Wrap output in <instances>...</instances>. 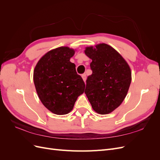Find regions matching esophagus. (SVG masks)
I'll return each instance as SVG.
<instances>
[{
  "label": "esophagus",
  "mask_w": 160,
  "mask_h": 160,
  "mask_svg": "<svg viewBox=\"0 0 160 160\" xmlns=\"http://www.w3.org/2000/svg\"><path fill=\"white\" fill-rule=\"evenodd\" d=\"M82 78H83V81H84V82L85 83V81H86V79H87V77H86V75L85 74H83L82 75Z\"/></svg>",
  "instance_id": "obj_1"
}]
</instances>
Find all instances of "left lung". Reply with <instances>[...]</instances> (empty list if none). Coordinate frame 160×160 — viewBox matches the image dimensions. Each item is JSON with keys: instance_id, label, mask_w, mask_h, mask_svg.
<instances>
[{"instance_id": "left-lung-1", "label": "left lung", "mask_w": 160, "mask_h": 160, "mask_svg": "<svg viewBox=\"0 0 160 160\" xmlns=\"http://www.w3.org/2000/svg\"><path fill=\"white\" fill-rule=\"evenodd\" d=\"M85 53L92 59L93 72L86 81L85 93L97 113H109L127 95L132 81L129 67L117 51L105 43L87 47Z\"/></svg>"}]
</instances>
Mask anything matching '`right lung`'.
<instances>
[{"label": "right lung", "mask_w": 160, "mask_h": 160, "mask_svg": "<svg viewBox=\"0 0 160 160\" xmlns=\"http://www.w3.org/2000/svg\"><path fill=\"white\" fill-rule=\"evenodd\" d=\"M75 51L61 47L51 50L38 61L33 80L42 103L53 113L65 115L73 108L84 92L85 83L70 62Z\"/></svg>", "instance_id": "1"}]
</instances>
